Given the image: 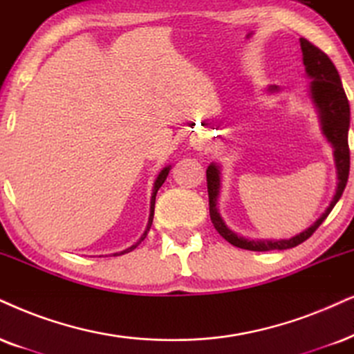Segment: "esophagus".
I'll return each instance as SVG.
<instances>
[{
  "label": "esophagus",
  "mask_w": 354,
  "mask_h": 354,
  "mask_svg": "<svg viewBox=\"0 0 354 354\" xmlns=\"http://www.w3.org/2000/svg\"><path fill=\"white\" fill-rule=\"evenodd\" d=\"M194 147H196V149H204V142L203 140H198V142H196V144H194Z\"/></svg>",
  "instance_id": "esophagus-1"
}]
</instances>
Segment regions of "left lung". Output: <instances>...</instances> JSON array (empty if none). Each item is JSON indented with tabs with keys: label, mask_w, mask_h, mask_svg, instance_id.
<instances>
[{
	"label": "left lung",
	"mask_w": 354,
	"mask_h": 354,
	"mask_svg": "<svg viewBox=\"0 0 354 354\" xmlns=\"http://www.w3.org/2000/svg\"><path fill=\"white\" fill-rule=\"evenodd\" d=\"M301 48L304 55V65H306L307 77L312 80L310 84V97L317 113L320 115L322 131H324L326 140L333 145L335 163L338 169V187L335 192L332 204L325 210L324 216L310 225L306 232L299 234L289 240L270 241V240H247L243 236L234 234L229 227L222 221L221 214L217 210V196L218 187H221V178H218V168L216 165H209L205 176H207V192H209V214L216 230L229 243L236 248L252 250V252H270V250H288L301 245L306 241L314 232L319 229L320 223L328 217L335 204L342 198L344 187L348 183V174H350V147H348V129H350V102L344 95V89L339 80V75L335 68L333 62L330 60L325 52L319 47L308 42L307 39H301ZM271 89H277L272 86Z\"/></svg>",
	"instance_id": "8db88e82"
}]
</instances>
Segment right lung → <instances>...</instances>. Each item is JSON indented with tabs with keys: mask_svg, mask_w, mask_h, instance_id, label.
Here are the masks:
<instances>
[{
	"mask_svg": "<svg viewBox=\"0 0 354 354\" xmlns=\"http://www.w3.org/2000/svg\"><path fill=\"white\" fill-rule=\"evenodd\" d=\"M168 173H169V167L163 168V169H162V173L158 174V178H156V181H155V186H153V194H151V201H150V217H149V225H147V230H145V234L142 235V239L138 240L136 245H132L131 248L124 250V252H120V253H115V254H124V253H129V252H132V250H136V248L138 247V245H140V241L144 240L145 236H147V232L150 230V227H151V222H153V210H155V198H156V192H158V189H160V187H162V185H163V183H165V180H167Z\"/></svg>",
	"mask_w": 354,
	"mask_h": 354,
	"instance_id": "add662e5",
	"label": "right lung"
}]
</instances>
